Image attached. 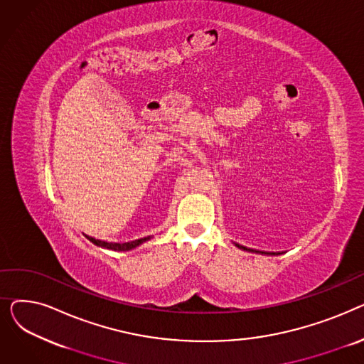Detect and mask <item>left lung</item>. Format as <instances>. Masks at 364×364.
Wrapping results in <instances>:
<instances>
[{"label": "left lung", "mask_w": 364, "mask_h": 364, "mask_svg": "<svg viewBox=\"0 0 364 364\" xmlns=\"http://www.w3.org/2000/svg\"><path fill=\"white\" fill-rule=\"evenodd\" d=\"M237 247H240V250H243V251H251V252H258V251H254V250H247V247H245V246H240V245H237ZM259 254H267V255H276L274 252H261V251H259Z\"/></svg>", "instance_id": "left-lung-1"}]
</instances>
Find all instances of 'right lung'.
I'll use <instances>...</instances> for the list:
<instances>
[{"label":"right lung","mask_w":364,"mask_h":364,"mask_svg":"<svg viewBox=\"0 0 364 364\" xmlns=\"http://www.w3.org/2000/svg\"><path fill=\"white\" fill-rule=\"evenodd\" d=\"M87 237L94 245L102 246V247H107V250H112V251H131V250H134V247H137L141 243H144L146 240L151 239V236H147V237H143V239H137V240H132V242H125V243H110V242H103V240H99V239H94L91 236H87Z\"/></svg>","instance_id":"1"}]
</instances>
